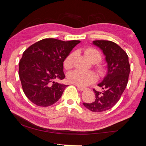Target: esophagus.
I'll list each match as a JSON object with an SVG mask.
<instances>
[{"instance_id":"34e87169","label":"esophagus","mask_w":146,"mask_h":146,"mask_svg":"<svg viewBox=\"0 0 146 146\" xmlns=\"http://www.w3.org/2000/svg\"><path fill=\"white\" fill-rule=\"evenodd\" d=\"M77 89H78V90H80V91H84V90H86V88L80 87V86H77Z\"/></svg>"}]
</instances>
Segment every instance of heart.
I'll list each match as a JSON object with an SVG mask.
<instances>
[{
  "label": "heart",
  "mask_w": 146,
  "mask_h": 146,
  "mask_svg": "<svg viewBox=\"0 0 146 146\" xmlns=\"http://www.w3.org/2000/svg\"><path fill=\"white\" fill-rule=\"evenodd\" d=\"M85 55L93 63H97L102 58V55L97 49L93 48H88L85 50ZM75 53H71L67 56L64 61V67L70 69L72 66L73 59ZM97 69L100 73L104 72V68L98 66ZM68 80L69 82L80 87H84L91 84L97 80V76L93 71H86L81 70H74L68 73Z\"/></svg>",
  "instance_id": "1"
}]
</instances>
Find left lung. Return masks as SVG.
I'll return each mask as SVG.
<instances>
[{"label": "left lung", "mask_w": 146, "mask_h": 146, "mask_svg": "<svg viewBox=\"0 0 146 146\" xmlns=\"http://www.w3.org/2000/svg\"><path fill=\"white\" fill-rule=\"evenodd\" d=\"M93 44L102 49L106 56L108 72L98 84L103 91L94 89L95 101L83 104L91 111L102 112L113 108L119 100L127 84L130 65L127 53L118 44L110 40H94Z\"/></svg>", "instance_id": "8db88e82"}]
</instances>
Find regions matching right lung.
<instances>
[{
    "label": "right lung",
    "mask_w": 146,
    "mask_h": 146,
    "mask_svg": "<svg viewBox=\"0 0 146 146\" xmlns=\"http://www.w3.org/2000/svg\"><path fill=\"white\" fill-rule=\"evenodd\" d=\"M80 40L44 38L24 51L19 75L24 94L36 106L47 107L60 99L68 85L55 82L65 78L63 62Z\"/></svg>",
    "instance_id": "right-lung-1"
}]
</instances>
